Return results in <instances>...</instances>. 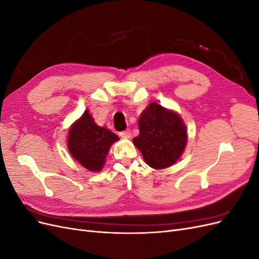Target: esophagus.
<instances>
[{
	"label": "esophagus",
	"instance_id": "34e87169",
	"mask_svg": "<svg viewBox=\"0 0 259 259\" xmlns=\"http://www.w3.org/2000/svg\"><path fill=\"white\" fill-rule=\"evenodd\" d=\"M120 136H121L122 138H130V137H131V131H130V130H126V131L120 132Z\"/></svg>",
	"mask_w": 259,
	"mask_h": 259
}]
</instances>
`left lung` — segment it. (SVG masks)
<instances>
[{
    "mask_svg": "<svg viewBox=\"0 0 259 259\" xmlns=\"http://www.w3.org/2000/svg\"><path fill=\"white\" fill-rule=\"evenodd\" d=\"M139 135L133 139L149 166L168 167L183 154L187 131L180 116L152 103L139 117Z\"/></svg>",
    "mask_w": 259,
    "mask_h": 259,
    "instance_id": "8db88e82",
    "label": "left lung"
}]
</instances>
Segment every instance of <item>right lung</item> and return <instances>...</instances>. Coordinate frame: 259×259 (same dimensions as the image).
<instances>
[{
	"label": "right lung",
	"instance_id": "right-lung-1",
	"mask_svg": "<svg viewBox=\"0 0 259 259\" xmlns=\"http://www.w3.org/2000/svg\"><path fill=\"white\" fill-rule=\"evenodd\" d=\"M119 140L114 133L100 127L86 110L69 131L68 147L73 158L92 171H99L110 146Z\"/></svg>",
	"mask_w": 259,
	"mask_h": 259
}]
</instances>
